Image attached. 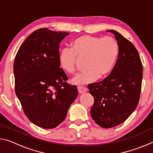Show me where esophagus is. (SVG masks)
Returning a JSON list of instances; mask_svg holds the SVG:
<instances>
[{
    "label": "esophagus",
    "instance_id": "esophagus-1",
    "mask_svg": "<svg viewBox=\"0 0 153 153\" xmlns=\"http://www.w3.org/2000/svg\"><path fill=\"white\" fill-rule=\"evenodd\" d=\"M77 89H78V92L79 94H82V93H84V92H86L88 89L86 88L85 87H82V86H79L77 88Z\"/></svg>",
    "mask_w": 153,
    "mask_h": 153
}]
</instances>
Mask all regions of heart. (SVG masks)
Returning <instances> with one entry per match:
<instances>
[{"instance_id": "1", "label": "heart", "mask_w": 153, "mask_h": 153, "mask_svg": "<svg viewBox=\"0 0 153 153\" xmlns=\"http://www.w3.org/2000/svg\"><path fill=\"white\" fill-rule=\"evenodd\" d=\"M118 53L117 41L111 36L102 38L83 35L71 42V48L62 49L59 61L66 73L74 74L77 58L85 59V70L72 80L76 85H84L95 81L98 77L101 79L107 77L115 66Z\"/></svg>"}]
</instances>
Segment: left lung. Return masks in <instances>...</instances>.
<instances>
[{"instance_id": "1", "label": "left lung", "mask_w": 153, "mask_h": 153, "mask_svg": "<svg viewBox=\"0 0 153 153\" xmlns=\"http://www.w3.org/2000/svg\"><path fill=\"white\" fill-rule=\"evenodd\" d=\"M107 31L118 42V59L109 76L88 86L94 98L92 118L103 128L120 125L136 109L143 76L140 57L133 44L117 31Z\"/></svg>"}]
</instances>
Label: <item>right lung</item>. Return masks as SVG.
I'll return each instance as SVG.
<instances>
[{
	"instance_id": "right-lung-1",
	"label": "right lung",
	"mask_w": 153,
	"mask_h": 153,
	"mask_svg": "<svg viewBox=\"0 0 153 153\" xmlns=\"http://www.w3.org/2000/svg\"><path fill=\"white\" fill-rule=\"evenodd\" d=\"M69 34L40 28L25 40L15 56V93L26 117L42 128L63 122L78 94L77 87L67 83L59 61V43Z\"/></svg>"
}]
</instances>
